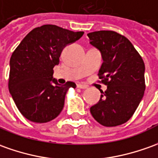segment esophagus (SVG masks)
Wrapping results in <instances>:
<instances>
[{
    "label": "esophagus",
    "mask_w": 158,
    "mask_h": 158,
    "mask_svg": "<svg viewBox=\"0 0 158 158\" xmlns=\"http://www.w3.org/2000/svg\"><path fill=\"white\" fill-rule=\"evenodd\" d=\"M77 88H78V89H87V88H88V86L85 85V84L78 83V84H77Z\"/></svg>",
    "instance_id": "34e87169"
}]
</instances>
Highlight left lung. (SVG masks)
Returning <instances> with one entry per match:
<instances>
[{
	"label": "left lung",
	"instance_id": "8db88e82",
	"mask_svg": "<svg viewBox=\"0 0 158 158\" xmlns=\"http://www.w3.org/2000/svg\"><path fill=\"white\" fill-rule=\"evenodd\" d=\"M88 36L102 53L98 76L107 86L90 113L104 127L122 125L131 118L143 96L144 63L129 40L116 31H93Z\"/></svg>",
	"mask_w": 158,
	"mask_h": 158
}]
</instances>
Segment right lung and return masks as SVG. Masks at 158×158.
<instances>
[{"mask_svg": "<svg viewBox=\"0 0 158 158\" xmlns=\"http://www.w3.org/2000/svg\"><path fill=\"white\" fill-rule=\"evenodd\" d=\"M55 25L36 27L27 34L10 58L8 89L23 116L35 123H46L57 117L64 106L66 93L76 83L64 85L54 79L53 68L61 52L83 35Z\"/></svg>", "mask_w": 158, "mask_h": 158, "instance_id": "obj_1", "label": "right lung"}]
</instances>
